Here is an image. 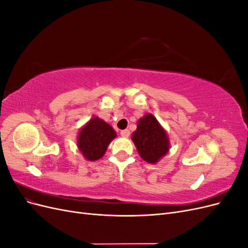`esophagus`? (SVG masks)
<instances>
[{"instance_id":"34e87169","label":"esophagus","mask_w":248,"mask_h":248,"mask_svg":"<svg viewBox=\"0 0 248 248\" xmlns=\"http://www.w3.org/2000/svg\"><path fill=\"white\" fill-rule=\"evenodd\" d=\"M121 136L124 137V138H128L130 136V131L128 129H124V130H121Z\"/></svg>"}]
</instances>
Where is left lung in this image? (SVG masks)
<instances>
[{
    "label": "left lung",
    "instance_id": "1",
    "mask_svg": "<svg viewBox=\"0 0 248 248\" xmlns=\"http://www.w3.org/2000/svg\"><path fill=\"white\" fill-rule=\"evenodd\" d=\"M132 140L141 158L149 163H156L170 148L167 132L153 115H146L140 120Z\"/></svg>",
    "mask_w": 248,
    "mask_h": 248
}]
</instances>
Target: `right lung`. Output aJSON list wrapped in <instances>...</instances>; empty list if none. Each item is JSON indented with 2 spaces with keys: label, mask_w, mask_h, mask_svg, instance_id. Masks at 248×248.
Masks as SVG:
<instances>
[{
  "label": "right lung",
  "mask_w": 248,
  "mask_h": 248,
  "mask_svg": "<svg viewBox=\"0 0 248 248\" xmlns=\"http://www.w3.org/2000/svg\"><path fill=\"white\" fill-rule=\"evenodd\" d=\"M115 138V130L103 120L94 117L80 129L78 146L86 159L94 161L101 158Z\"/></svg>",
  "instance_id": "right-lung-1"
}]
</instances>
